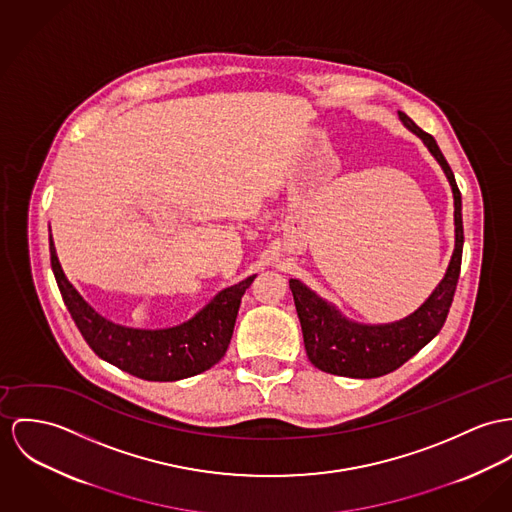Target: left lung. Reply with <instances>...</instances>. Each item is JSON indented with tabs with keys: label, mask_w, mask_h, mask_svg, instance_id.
Instances as JSON below:
<instances>
[{
	"label": "left lung",
	"mask_w": 512,
	"mask_h": 512,
	"mask_svg": "<svg viewBox=\"0 0 512 512\" xmlns=\"http://www.w3.org/2000/svg\"><path fill=\"white\" fill-rule=\"evenodd\" d=\"M399 120L417 134L440 163L454 195V232L456 243L446 275L438 282L433 294L413 314L382 325L358 323L341 314L333 304L317 296L304 282L290 278L296 312L302 325L304 347L315 368L347 378H378L397 370L413 354L419 353L442 329L462 267L464 224H462V195L454 173L442 156L436 140L421 130L405 113L397 111Z\"/></svg>",
	"instance_id": "obj_1"
}]
</instances>
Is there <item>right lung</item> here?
<instances>
[{
	"label": "right lung",
	"mask_w": 512,
	"mask_h": 512,
	"mask_svg": "<svg viewBox=\"0 0 512 512\" xmlns=\"http://www.w3.org/2000/svg\"><path fill=\"white\" fill-rule=\"evenodd\" d=\"M50 265L85 343L99 358L150 382H175L212 368L228 351L241 296L253 276L218 292L195 317L167 329H134L95 312L66 278L50 236Z\"/></svg>",
	"instance_id": "1"
}]
</instances>
